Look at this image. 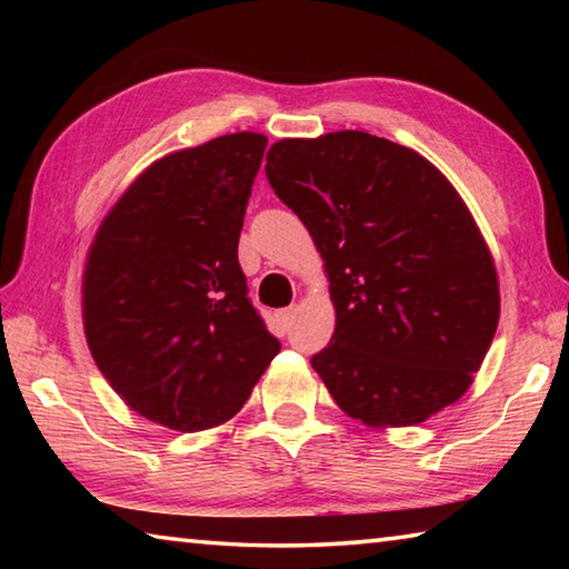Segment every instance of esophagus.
<instances>
[{"label":"esophagus","mask_w":569,"mask_h":569,"mask_svg":"<svg viewBox=\"0 0 569 569\" xmlns=\"http://www.w3.org/2000/svg\"><path fill=\"white\" fill-rule=\"evenodd\" d=\"M293 316H296V308L288 306V308H281V311L276 313V321L283 331H288V329H291V323H293Z\"/></svg>","instance_id":"obj_1"}]
</instances>
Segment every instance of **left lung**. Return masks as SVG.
<instances>
[{"instance_id": "obj_1", "label": "left lung", "mask_w": 569, "mask_h": 569, "mask_svg": "<svg viewBox=\"0 0 569 569\" xmlns=\"http://www.w3.org/2000/svg\"><path fill=\"white\" fill-rule=\"evenodd\" d=\"M276 196L321 253L336 311L311 366L366 427H413L465 397L499 323L495 258L445 172L361 130L283 138Z\"/></svg>"}]
</instances>
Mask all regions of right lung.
I'll return each instance as SVG.
<instances>
[{
    "label": "right lung",
    "instance_id": "right-lung-1",
    "mask_svg": "<svg viewBox=\"0 0 569 569\" xmlns=\"http://www.w3.org/2000/svg\"><path fill=\"white\" fill-rule=\"evenodd\" d=\"M268 138L220 134L140 172L94 233L82 326L128 407L172 431L233 419L281 351L238 266L250 186Z\"/></svg>",
    "mask_w": 569,
    "mask_h": 569
}]
</instances>
